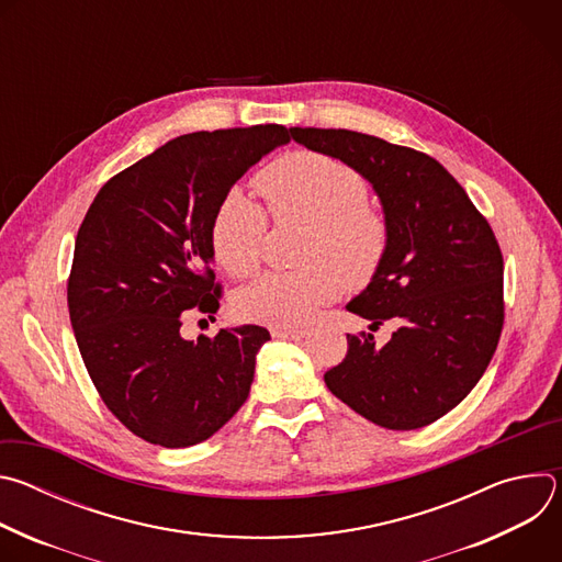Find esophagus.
Instances as JSON below:
<instances>
[{"instance_id":"34e87169","label":"esophagus","mask_w":562,"mask_h":562,"mask_svg":"<svg viewBox=\"0 0 562 562\" xmlns=\"http://www.w3.org/2000/svg\"><path fill=\"white\" fill-rule=\"evenodd\" d=\"M271 336L280 340H300L306 336L304 329H286V327H271Z\"/></svg>"}]
</instances>
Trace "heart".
<instances>
[{"instance_id": "obj_1", "label": "heart", "mask_w": 562, "mask_h": 562, "mask_svg": "<svg viewBox=\"0 0 562 562\" xmlns=\"http://www.w3.org/2000/svg\"><path fill=\"white\" fill-rule=\"evenodd\" d=\"M258 189L276 222H304L308 233L297 271H269L243 286L235 311L273 327L304 325L319 306L334 302L342 286L360 289L378 273L389 249V222L369 200L367 178L342 159L317 150H291L258 173ZM269 220L243 191H228L209 226V243L220 267L251 276L265 249Z\"/></svg>"}]
</instances>
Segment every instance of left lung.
<instances>
[{
    "label": "left lung",
    "mask_w": 562,
    "mask_h": 562,
    "mask_svg": "<svg viewBox=\"0 0 562 562\" xmlns=\"http://www.w3.org/2000/svg\"><path fill=\"white\" fill-rule=\"evenodd\" d=\"M295 142L358 169L389 222V249L349 311L371 327L393 319L384 347L347 334L329 391L373 425L420 429L460 405L498 347L503 251L464 189L427 153L347 128H300Z\"/></svg>",
    "instance_id": "left-lung-1"
}]
</instances>
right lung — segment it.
<instances>
[{"instance_id": "right-lung-1", "label": "right lung", "mask_w": 562, "mask_h": 562, "mask_svg": "<svg viewBox=\"0 0 562 562\" xmlns=\"http://www.w3.org/2000/svg\"><path fill=\"white\" fill-rule=\"evenodd\" d=\"M289 128L180 135L113 176L77 231L66 297L75 340L109 412L137 438L191 447L247 403L265 327L195 342L182 319L220 308L209 226L220 200Z\"/></svg>"}]
</instances>
